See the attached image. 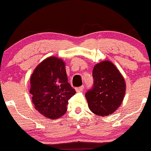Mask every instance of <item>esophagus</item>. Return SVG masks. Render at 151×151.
<instances>
[{
  "mask_svg": "<svg viewBox=\"0 0 151 151\" xmlns=\"http://www.w3.org/2000/svg\"><path fill=\"white\" fill-rule=\"evenodd\" d=\"M83 88H84V86H79V87H77V88H76V92H81V91L83 90Z\"/></svg>",
  "mask_w": 151,
  "mask_h": 151,
  "instance_id": "1",
  "label": "esophagus"
}]
</instances>
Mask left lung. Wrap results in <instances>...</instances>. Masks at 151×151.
<instances>
[{"label": "left lung", "mask_w": 151, "mask_h": 151, "mask_svg": "<svg viewBox=\"0 0 151 151\" xmlns=\"http://www.w3.org/2000/svg\"><path fill=\"white\" fill-rule=\"evenodd\" d=\"M94 85L85 95L91 111L98 116H108L120 107L124 99L126 85L117 67L108 60L95 65Z\"/></svg>", "instance_id": "obj_1"}]
</instances>
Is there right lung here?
<instances>
[{
    "label": "right lung",
    "mask_w": 151,
    "mask_h": 151,
    "mask_svg": "<svg viewBox=\"0 0 151 151\" xmlns=\"http://www.w3.org/2000/svg\"><path fill=\"white\" fill-rule=\"evenodd\" d=\"M30 93L34 108L43 117L58 119L67 111L68 100L76 90L68 82L65 62L50 56L40 62L31 77Z\"/></svg>",
    "instance_id": "1"
}]
</instances>
